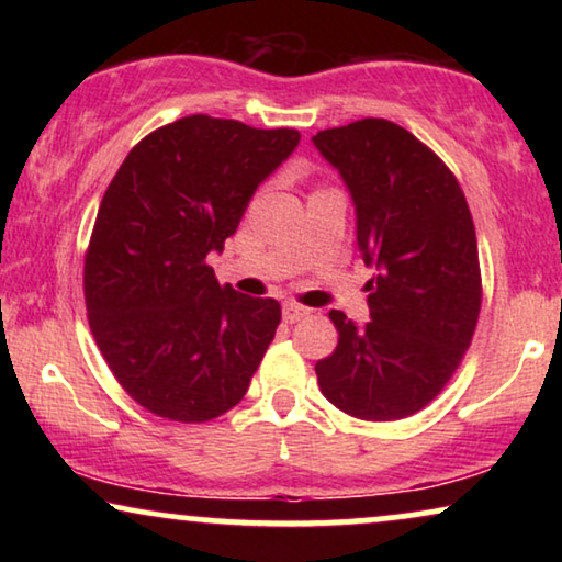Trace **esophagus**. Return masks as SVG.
I'll return each instance as SVG.
<instances>
[{"instance_id":"34e87169","label":"esophagus","mask_w":562,"mask_h":562,"mask_svg":"<svg viewBox=\"0 0 562 562\" xmlns=\"http://www.w3.org/2000/svg\"><path fill=\"white\" fill-rule=\"evenodd\" d=\"M306 314H310V310H306V306H302V304H294V302L283 304V319L291 322V325H294V322H299L302 317H306Z\"/></svg>"}]
</instances>
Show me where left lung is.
Returning a JSON list of instances; mask_svg holds the SVG:
<instances>
[{
	"label": "left lung",
	"instance_id": "obj_1",
	"mask_svg": "<svg viewBox=\"0 0 562 562\" xmlns=\"http://www.w3.org/2000/svg\"><path fill=\"white\" fill-rule=\"evenodd\" d=\"M314 148L337 168L356 206L371 322L329 312L337 348L314 371L322 394L358 419L425 409L471 345L481 312L479 243L450 168L389 120L322 130Z\"/></svg>",
	"mask_w": 562,
	"mask_h": 562
}]
</instances>
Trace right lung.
Instances as JSON below:
<instances>
[{
    "label": "right lung",
    "instance_id": "obj_1",
    "mask_svg": "<svg viewBox=\"0 0 562 562\" xmlns=\"http://www.w3.org/2000/svg\"><path fill=\"white\" fill-rule=\"evenodd\" d=\"M299 140L191 114L143 137L104 191L83 263L89 325L114 379L158 417L214 419L248 391L281 306L220 286L206 256Z\"/></svg>",
    "mask_w": 562,
    "mask_h": 562
}]
</instances>
